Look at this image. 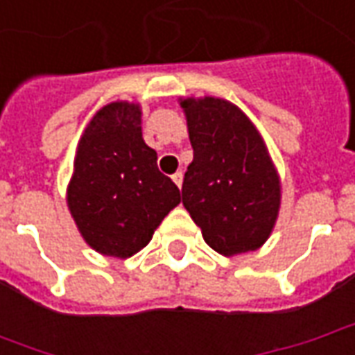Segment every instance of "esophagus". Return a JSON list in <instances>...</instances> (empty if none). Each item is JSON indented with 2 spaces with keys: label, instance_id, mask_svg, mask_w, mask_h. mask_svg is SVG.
Segmentation results:
<instances>
[{
  "label": "esophagus",
  "instance_id": "34e87169",
  "mask_svg": "<svg viewBox=\"0 0 355 355\" xmlns=\"http://www.w3.org/2000/svg\"><path fill=\"white\" fill-rule=\"evenodd\" d=\"M182 178H184V175H182V171H177L175 175H173V182L180 188L182 186Z\"/></svg>",
  "mask_w": 355,
  "mask_h": 355
}]
</instances>
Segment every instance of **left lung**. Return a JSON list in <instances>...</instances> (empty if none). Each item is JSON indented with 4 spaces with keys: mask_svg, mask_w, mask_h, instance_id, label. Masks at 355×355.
I'll return each mask as SVG.
<instances>
[{
    "mask_svg": "<svg viewBox=\"0 0 355 355\" xmlns=\"http://www.w3.org/2000/svg\"><path fill=\"white\" fill-rule=\"evenodd\" d=\"M182 108L193 148L182 182L186 211L216 253L259 249L279 211V178L261 135L238 106L220 98H186Z\"/></svg>",
    "mask_w": 355,
    "mask_h": 355,
    "instance_id": "obj_1",
    "label": "left lung"
}]
</instances>
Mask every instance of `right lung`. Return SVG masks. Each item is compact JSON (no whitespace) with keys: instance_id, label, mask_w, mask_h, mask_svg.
<instances>
[{"instance_id":"add662e5","label":"right lung","mask_w":355,"mask_h":355,"mask_svg":"<svg viewBox=\"0 0 355 355\" xmlns=\"http://www.w3.org/2000/svg\"><path fill=\"white\" fill-rule=\"evenodd\" d=\"M178 203L180 190L142 140L139 106H104L81 137L68 186V207L85 241L98 253L127 259L148 245Z\"/></svg>"}]
</instances>
